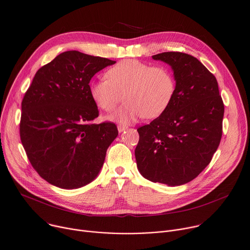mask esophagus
Segmentation results:
<instances>
[{"label":"esophagus","instance_id":"34e87169","mask_svg":"<svg viewBox=\"0 0 250 250\" xmlns=\"http://www.w3.org/2000/svg\"><path fill=\"white\" fill-rule=\"evenodd\" d=\"M126 128H127V126H125V125H118V130H119V132H123V131H125Z\"/></svg>","mask_w":250,"mask_h":250}]
</instances>
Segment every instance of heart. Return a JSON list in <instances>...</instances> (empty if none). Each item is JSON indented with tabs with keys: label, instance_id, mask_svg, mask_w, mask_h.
Returning a JSON list of instances; mask_svg holds the SVG:
<instances>
[{
	"label": "heart",
	"instance_id": "heart-1",
	"mask_svg": "<svg viewBox=\"0 0 250 250\" xmlns=\"http://www.w3.org/2000/svg\"><path fill=\"white\" fill-rule=\"evenodd\" d=\"M106 76L92 83L90 95L108 113L116 109L125 95L126 102L110 117L121 124H130L142 117H159L175 96L176 78L167 66L124 60L109 68Z\"/></svg>",
	"mask_w": 250,
	"mask_h": 250
}]
</instances>
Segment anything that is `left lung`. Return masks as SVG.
I'll return each mask as SVG.
<instances>
[{"mask_svg":"<svg viewBox=\"0 0 250 250\" xmlns=\"http://www.w3.org/2000/svg\"><path fill=\"white\" fill-rule=\"evenodd\" d=\"M152 58L172 66L177 87L167 110L137 128V168L153 183L182 186L207 167L218 149L224 103L216 77L193 56L165 52Z\"/></svg>","mask_w":250,"mask_h":250,"instance_id":"obj_1","label":"left lung"}]
</instances>
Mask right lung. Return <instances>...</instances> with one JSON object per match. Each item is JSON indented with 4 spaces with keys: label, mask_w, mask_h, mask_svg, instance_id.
<instances>
[{
    "label": "right lung",
    "mask_w": 250,
    "mask_h": 250,
    "mask_svg": "<svg viewBox=\"0 0 250 250\" xmlns=\"http://www.w3.org/2000/svg\"><path fill=\"white\" fill-rule=\"evenodd\" d=\"M116 62L67 51L39 68L21 102V140L32 167L49 184L74 189L99 174L118 136L90 95L93 75Z\"/></svg>",
    "instance_id": "obj_1"
}]
</instances>
